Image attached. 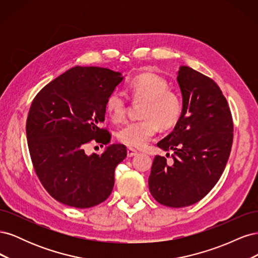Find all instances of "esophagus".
Masks as SVG:
<instances>
[{"label":"esophagus","mask_w":258,"mask_h":258,"mask_svg":"<svg viewBox=\"0 0 258 258\" xmlns=\"http://www.w3.org/2000/svg\"><path fill=\"white\" fill-rule=\"evenodd\" d=\"M139 154V152L137 150H134V148H128L127 150V156L128 157H134V156H137Z\"/></svg>","instance_id":"1"}]
</instances>
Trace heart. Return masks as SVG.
Returning <instances> with one entry per match:
<instances>
[{
  "label": "heart",
  "instance_id": "obj_1",
  "mask_svg": "<svg viewBox=\"0 0 258 258\" xmlns=\"http://www.w3.org/2000/svg\"><path fill=\"white\" fill-rule=\"evenodd\" d=\"M131 98L135 102H143L142 120L126 123L116 132L118 141L130 148H142L155 137L158 126L170 128L179 119L183 110L182 100L168 83L159 75L146 72L136 76L129 83ZM105 111L114 122L126 117L127 101L119 90H113L105 101Z\"/></svg>",
  "mask_w": 258,
  "mask_h": 258
}]
</instances>
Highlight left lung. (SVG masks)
<instances>
[{
	"instance_id": "obj_1",
	"label": "left lung",
	"mask_w": 258,
	"mask_h": 258,
	"mask_svg": "<svg viewBox=\"0 0 258 258\" xmlns=\"http://www.w3.org/2000/svg\"><path fill=\"white\" fill-rule=\"evenodd\" d=\"M177 83L182 114L173 131L157 143L174 151L172 160L155 156L148 177L152 196L171 208L188 207L207 196L223 173L233 139L230 108L217 84L188 67L179 68Z\"/></svg>"
}]
</instances>
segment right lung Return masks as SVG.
Instances as JSON below:
<instances>
[{
	"label": "right lung",
	"instance_id": "add662e5",
	"mask_svg": "<svg viewBox=\"0 0 258 258\" xmlns=\"http://www.w3.org/2000/svg\"><path fill=\"white\" fill-rule=\"evenodd\" d=\"M121 81L112 70L75 67L46 85L31 103L26 124L31 160L46 191L61 204L91 208L113 190L126 146L113 144L90 156L85 147L110 143L102 124L105 101Z\"/></svg>",
	"mask_w": 258,
	"mask_h": 258
}]
</instances>
